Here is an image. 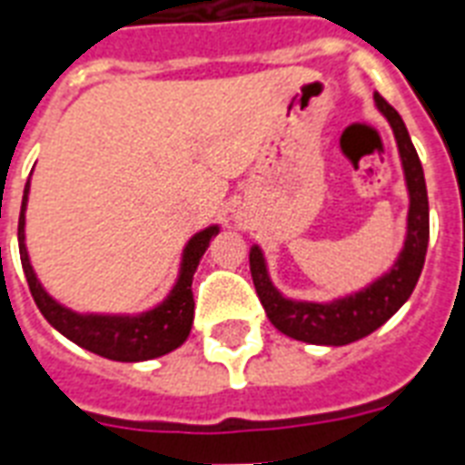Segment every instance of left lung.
<instances>
[{"instance_id": "left-lung-1", "label": "left lung", "mask_w": 465, "mask_h": 465, "mask_svg": "<svg viewBox=\"0 0 465 465\" xmlns=\"http://www.w3.org/2000/svg\"><path fill=\"white\" fill-rule=\"evenodd\" d=\"M375 104L390 122L395 138H398L400 158L405 168L407 190H410V217H407L405 248L400 253L398 263L390 268L373 285L361 290L356 295L343 297L336 302H295L282 297L272 288L261 248H251V275L256 285L258 300L265 307V314L275 329L292 336L297 341L322 343V346H343L373 334L382 327L395 312L412 295L414 285L420 280L430 243V200H427V183L421 170L420 155L414 151L412 138L407 134L402 116L375 92Z\"/></svg>"}]
</instances>
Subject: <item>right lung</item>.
I'll list each match as a JSON object with an SVG mask.
<instances>
[{
	"label": "right lung",
	"mask_w": 465,
	"mask_h": 465,
	"mask_svg": "<svg viewBox=\"0 0 465 465\" xmlns=\"http://www.w3.org/2000/svg\"><path fill=\"white\" fill-rule=\"evenodd\" d=\"M28 200V183L24 187V200H21V214H19V253L21 265H24V275H26L28 290L34 295V302L53 327L58 329L60 334L67 336L70 341L77 346L104 356L112 361H124V363H134V361H148L165 356L170 351H175L180 343L190 336L194 319V300H193V275L200 265V258L204 256L212 236H217V226H209L204 232L190 239L183 256V268H180V278L168 300L158 304L155 310L143 312L138 317H102V314H77V312L67 310L63 304L53 300L41 282L35 278L34 268L28 263L26 243H24V212H26Z\"/></svg>",
	"instance_id": "right-lung-1"
}]
</instances>
